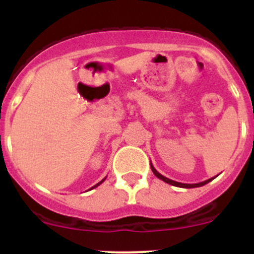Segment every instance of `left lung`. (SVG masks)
Returning a JSON list of instances; mask_svg holds the SVG:
<instances>
[{
	"label": "left lung",
	"instance_id": "8db88e82",
	"mask_svg": "<svg viewBox=\"0 0 254 254\" xmlns=\"http://www.w3.org/2000/svg\"><path fill=\"white\" fill-rule=\"evenodd\" d=\"M151 170H152V172H153V175H155L156 177H157V178H160L161 181H163V182H166V183H168V184H171V186H175V187H179V188H196V187H201V186H205L206 183H209V182H211L212 179L215 178H210V179H206V181H204V182H200V183H195V184H186V183H179V182H176V181H172V179H170V178H167V177H165V176H162L161 175V173H158L157 171H156V168L153 167L152 166V163H151Z\"/></svg>",
	"mask_w": 254,
	"mask_h": 254
}]
</instances>
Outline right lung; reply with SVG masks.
<instances>
[{
	"mask_svg": "<svg viewBox=\"0 0 254 254\" xmlns=\"http://www.w3.org/2000/svg\"><path fill=\"white\" fill-rule=\"evenodd\" d=\"M104 181H106V178H104V179H102V181H101V182H99V183H97V184H96V186H94V187H92V188H96V187H98V186H99V184H102V183H103V182H104ZM92 188H91V189H92Z\"/></svg>",
	"mask_w": 254,
	"mask_h": 254,
	"instance_id": "add662e5",
	"label": "right lung"
}]
</instances>
